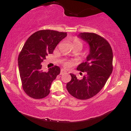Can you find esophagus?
Segmentation results:
<instances>
[{
	"mask_svg": "<svg viewBox=\"0 0 131 131\" xmlns=\"http://www.w3.org/2000/svg\"><path fill=\"white\" fill-rule=\"evenodd\" d=\"M67 73V72H66V71L63 70V69H61V71H60V74L61 75V74H64V73Z\"/></svg>",
	"mask_w": 131,
	"mask_h": 131,
	"instance_id": "1",
	"label": "esophagus"
}]
</instances>
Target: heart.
I'll return each mask as SVG.
<instances>
[{
	"label": "heart",
	"instance_id": "b5f03b06",
	"mask_svg": "<svg viewBox=\"0 0 131 131\" xmlns=\"http://www.w3.org/2000/svg\"><path fill=\"white\" fill-rule=\"evenodd\" d=\"M83 43H82L81 40L77 38V37H74L73 40V47H80L82 49ZM64 65L66 67H69L71 65V63L70 62H65L64 63Z\"/></svg>",
	"mask_w": 131,
	"mask_h": 131
}]
</instances>
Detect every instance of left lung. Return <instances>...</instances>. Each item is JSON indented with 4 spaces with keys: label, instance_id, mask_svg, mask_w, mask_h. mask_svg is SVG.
I'll return each instance as SVG.
<instances>
[{
    "label": "left lung",
    "instance_id": "1",
    "mask_svg": "<svg viewBox=\"0 0 131 131\" xmlns=\"http://www.w3.org/2000/svg\"><path fill=\"white\" fill-rule=\"evenodd\" d=\"M88 43L90 52L85 62L78 66L77 70L85 72L82 79L70 74L71 80L67 89L73 97L87 100L97 95L104 87L113 71V51L105 38L93 32H81L78 36ZM82 74V73H80Z\"/></svg>",
    "mask_w": 131,
    "mask_h": 131
}]
</instances>
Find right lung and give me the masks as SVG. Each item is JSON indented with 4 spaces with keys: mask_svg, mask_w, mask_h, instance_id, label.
I'll return each instance as SVG.
<instances>
[{
    "mask_svg": "<svg viewBox=\"0 0 131 131\" xmlns=\"http://www.w3.org/2000/svg\"><path fill=\"white\" fill-rule=\"evenodd\" d=\"M67 36L64 32L40 30L32 34L23 47L18 58L19 76L24 91L31 98L43 99L50 93L51 84L60 68L54 66L44 72L41 63Z\"/></svg>",
    "mask_w": 131,
    "mask_h": 131,
    "instance_id": "right-lung-1",
    "label": "right lung"
}]
</instances>
